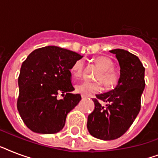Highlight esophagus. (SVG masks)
<instances>
[{
    "instance_id": "1",
    "label": "esophagus",
    "mask_w": 158,
    "mask_h": 158,
    "mask_svg": "<svg viewBox=\"0 0 158 158\" xmlns=\"http://www.w3.org/2000/svg\"><path fill=\"white\" fill-rule=\"evenodd\" d=\"M81 97H82V98H87V97L85 96V95H84V94H82Z\"/></svg>"
}]
</instances>
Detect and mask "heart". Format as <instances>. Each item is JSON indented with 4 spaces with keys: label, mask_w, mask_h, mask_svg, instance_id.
<instances>
[{
    "label": "heart",
    "mask_w": 158,
    "mask_h": 158,
    "mask_svg": "<svg viewBox=\"0 0 158 158\" xmlns=\"http://www.w3.org/2000/svg\"><path fill=\"white\" fill-rule=\"evenodd\" d=\"M94 62L101 69L96 76V82L84 81L75 85V91L79 94L89 96L93 94H97L101 91L102 84L108 89H114L120 82V74L113 69L114 64L112 60L106 56H99L94 59ZM84 63L83 60H78L72 65L70 72L74 78H79L83 74Z\"/></svg>",
    "instance_id": "1"
}]
</instances>
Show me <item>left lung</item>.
<instances>
[{"label":"left lung","instance_id":"obj_1","mask_svg":"<svg viewBox=\"0 0 158 158\" xmlns=\"http://www.w3.org/2000/svg\"><path fill=\"white\" fill-rule=\"evenodd\" d=\"M110 52L120 64V82L115 89L93 99L95 108L87 122L90 135L102 140L118 139L130 129L139 112L145 87V68L139 57L123 49ZM101 101L107 102L105 107Z\"/></svg>","mask_w":158,"mask_h":158}]
</instances>
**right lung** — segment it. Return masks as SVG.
I'll return each instance as SVG.
<instances>
[{
	"mask_svg": "<svg viewBox=\"0 0 158 158\" xmlns=\"http://www.w3.org/2000/svg\"><path fill=\"white\" fill-rule=\"evenodd\" d=\"M81 55L48 46L36 49L21 65L18 79L17 108L23 123L32 131L55 134L65 124L67 114L81 100L73 94L72 65ZM58 94L64 98H57Z\"/></svg>",
	"mask_w": 158,
	"mask_h": 158,
	"instance_id": "right-lung-1",
	"label": "right lung"
}]
</instances>
